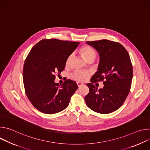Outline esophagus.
<instances>
[{
  "mask_svg": "<svg viewBox=\"0 0 150 150\" xmlns=\"http://www.w3.org/2000/svg\"><path fill=\"white\" fill-rule=\"evenodd\" d=\"M77 85H78V87H82V85H83V83L82 82H77Z\"/></svg>",
  "mask_w": 150,
  "mask_h": 150,
  "instance_id": "1",
  "label": "esophagus"
}]
</instances>
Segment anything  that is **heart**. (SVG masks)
Here are the masks:
<instances>
[{
    "instance_id": "obj_1",
    "label": "heart",
    "mask_w": 150,
    "mask_h": 150,
    "mask_svg": "<svg viewBox=\"0 0 150 150\" xmlns=\"http://www.w3.org/2000/svg\"><path fill=\"white\" fill-rule=\"evenodd\" d=\"M80 53L82 56V57L86 60L87 61L92 60H94L97 56V53L96 51L92 49L91 47L83 46L80 49ZM72 54H71L68 56L66 60V65L68 66L70 63V62L72 57ZM91 75V72L90 71H88L86 70H81L78 69L75 70L72 74L71 78L78 82H84L86 81Z\"/></svg>"
}]
</instances>
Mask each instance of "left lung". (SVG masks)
<instances>
[{
  "mask_svg": "<svg viewBox=\"0 0 150 150\" xmlns=\"http://www.w3.org/2000/svg\"><path fill=\"white\" fill-rule=\"evenodd\" d=\"M87 43L98 52L100 60L98 71L87 84L90 91L85 100L92 110L108 114L120 108L129 93L133 76L129 54L118 42L101 40ZM100 81L104 87L98 90L93 83Z\"/></svg>",
  "mask_w": 150,
  "mask_h": 150,
  "instance_id": "left-lung-1",
  "label": "left lung"
}]
</instances>
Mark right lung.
Masks as SVG:
<instances>
[{
  "label": "right lung",
  "mask_w": 150,
  "mask_h": 150,
  "mask_svg": "<svg viewBox=\"0 0 150 150\" xmlns=\"http://www.w3.org/2000/svg\"><path fill=\"white\" fill-rule=\"evenodd\" d=\"M79 42L43 39L32 48L23 68L25 94L35 108L46 114L66 109L78 88L76 83L67 79L60 85L54 82L56 74L65 69L66 60Z\"/></svg>",
  "instance_id": "obj_1"
}]
</instances>
